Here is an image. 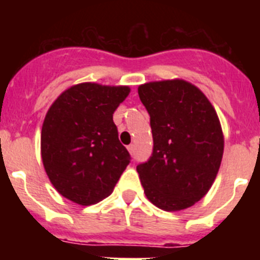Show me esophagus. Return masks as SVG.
I'll use <instances>...</instances> for the list:
<instances>
[{
  "label": "esophagus",
  "mask_w": 260,
  "mask_h": 260,
  "mask_svg": "<svg viewBox=\"0 0 260 260\" xmlns=\"http://www.w3.org/2000/svg\"><path fill=\"white\" fill-rule=\"evenodd\" d=\"M134 150H135L134 144H130V146H127V151L130 153H132V155H133V153H134Z\"/></svg>",
  "instance_id": "34e87169"
}]
</instances>
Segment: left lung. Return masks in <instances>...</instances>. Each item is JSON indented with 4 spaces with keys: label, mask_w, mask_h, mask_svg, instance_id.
I'll return each instance as SVG.
<instances>
[{
    "label": "left lung",
    "mask_w": 260,
    "mask_h": 260,
    "mask_svg": "<svg viewBox=\"0 0 260 260\" xmlns=\"http://www.w3.org/2000/svg\"><path fill=\"white\" fill-rule=\"evenodd\" d=\"M150 114L153 151L137 167L147 199L164 211L191 207L211 189L224 135L215 108L198 87L182 79L139 86Z\"/></svg>",
    "instance_id": "obj_1"
}]
</instances>
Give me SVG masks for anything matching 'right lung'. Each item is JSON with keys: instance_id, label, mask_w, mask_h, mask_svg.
I'll return each mask as SVG.
<instances>
[{"instance_id": "1", "label": "right lung", "mask_w": 260, "mask_h": 260, "mask_svg": "<svg viewBox=\"0 0 260 260\" xmlns=\"http://www.w3.org/2000/svg\"><path fill=\"white\" fill-rule=\"evenodd\" d=\"M127 86L80 83L56 99L41 128V158L54 189L91 206L107 198L130 162L118 139L114 110Z\"/></svg>"}]
</instances>
